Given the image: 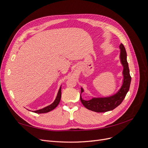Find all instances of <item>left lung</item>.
Returning a JSON list of instances; mask_svg holds the SVG:
<instances>
[{
	"label": "left lung",
	"mask_w": 148,
	"mask_h": 148,
	"mask_svg": "<svg viewBox=\"0 0 148 148\" xmlns=\"http://www.w3.org/2000/svg\"><path fill=\"white\" fill-rule=\"evenodd\" d=\"M120 61L123 66V82L120 90L115 95L107 97L92 98L89 101L83 100L80 95V100L83 105L86 109L96 112H106L114 109L119 106L124 98L126 96L129 90L131 83V76L130 75V70L127 60V52L123 44L120 45ZM83 92V89L81 88V93Z\"/></svg>",
	"instance_id": "left-lung-1"
}]
</instances>
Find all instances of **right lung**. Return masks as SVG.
<instances>
[{
	"label": "right lung",
	"mask_w": 148,
	"mask_h": 148,
	"mask_svg": "<svg viewBox=\"0 0 148 148\" xmlns=\"http://www.w3.org/2000/svg\"><path fill=\"white\" fill-rule=\"evenodd\" d=\"M60 99H61V86L59 89V91H58L57 96L56 98V100L53 101L52 104H51V105H49L46 107H44V108H43V109H39L38 110H35V111H34V112L38 113V114H42V113L49 112H50V111L52 110L53 109H54L56 107L58 106V104H59L60 102Z\"/></svg>",
	"instance_id": "add662e5"
}]
</instances>
